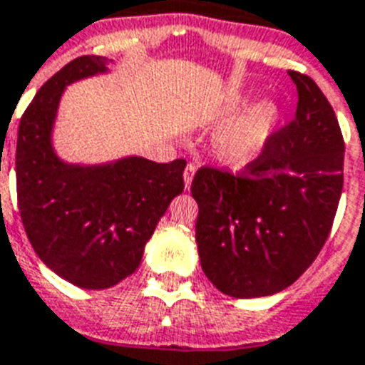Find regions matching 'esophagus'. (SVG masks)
I'll list each match as a JSON object with an SVG mask.
<instances>
[{
	"instance_id": "esophagus-1",
	"label": "esophagus",
	"mask_w": 365,
	"mask_h": 365,
	"mask_svg": "<svg viewBox=\"0 0 365 365\" xmlns=\"http://www.w3.org/2000/svg\"><path fill=\"white\" fill-rule=\"evenodd\" d=\"M195 172H197V166L189 163L187 166H185V170H183V182H185V189L191 187V182H193Z\"/></svg>"
}]
</instances>
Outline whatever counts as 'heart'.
Wrapping results in <instances>:
<instances>
[{
    "mask_svg": "<svg viewBox=\"0 0 365 365\" xmlns=\"http://www.w3.org/2000/svg\"><path fill=\"white\" fill-rule=\"evenodd\" d=\"M277 118L279 108L274 103H258L243 118H239L216 138L214 149L220 160L232 166H241L252 160L268 143Z\"/></svg>",
    "mask_w": 365,
    "mask_h": 365,
    "instance_id": "1",
    "label": "heart"
}]
</instances>
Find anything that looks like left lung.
I'll use <instances>...</instances> for the list:
<instances>
[{"instance_id":"1","label":"left lung","mask_w":365,"mask_h":365,"mask_svg":"<svg viewBox=\"0 0 365 365\" xmlns=\"http://www.w3.org/2000/svg\"><path fill=\"white\" fill-rule=\"evenodd\" d=\"M289 76L299 91L293 120L237 174L201 166L191 183L202 272L235 299L293 285L329 237L343 191L344 139L335 110L312 78Z\"/></svg>"}]
</instances>
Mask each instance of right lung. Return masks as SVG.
Wrapping results in <instances>:
<instances>
[{
	"instance_id": "right-lung-1",
	"label": "right lung",
	"mask_w": 365,
	"mask_h": 365,
	"mask_svg": "<svg viewBox=\"0 0 365 365\" xmlns=\"http://www.w3.org/2000/svg\"><path fill=\"white\" fill-rule=\"evenodd\" d=\"M107 71L83 55L51 76L28 105L16 139V201L36 255L82 289H107L139 268L170 201L183 191L185 160L130 157L105 166L59 160L51 128L65 86Z\"/></svg>"
}]
</instances>
